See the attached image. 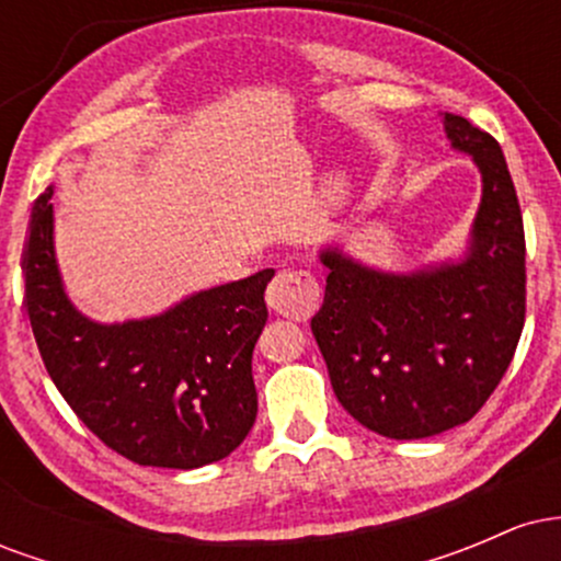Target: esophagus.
<instances>
[{
	"mask_svg": "<svg viewBox=\"0 0 561 561\" xmlns=\"http://www.w3.org/2000/svg\"><path fill=\"white\" fill-rule=\"evenodd\" d=\"M319 300V285L308 272H282L266 289L268 308L285 317L308 313Z\"/></svg>",
	"mask_w": 561,
	"mask_h": 561,
	"instance_id": "1",
	"label": "esophagus"
}]
</instances>
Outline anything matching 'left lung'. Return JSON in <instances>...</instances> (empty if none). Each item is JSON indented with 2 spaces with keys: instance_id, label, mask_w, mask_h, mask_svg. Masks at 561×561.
<instances>
[{
  "instance_id": "obj_1",
  "label": "left lung",
  "mask_w": 561,
  "mask_h": 561,
  "mask_svg": "<svg viewBox=\"0 0 561 561\" xmlns=\"http://www.w3.org/2000/svg\"><path fill=\"white\" fill-rule=\"evenodd\" d=\"M450 147L482 179L465 253L385 272L327 244L324 302L311 319L332 390L371 433L420 440L465 424L512 364L525 324V231L491 134L440 113Z\"/></svg>"
}]
</instances>
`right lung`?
<instances>
[{
    "label": "right lung",
    "instance_id": "1",
    "mask_svg": "<svg viewBox=\"0 0 561 561\" xmlns=\"http://www.w3.org/2000/svg\"><path fill=\"white\" fill-rule=\"evenodd\" d=\"M53 186L34 203L23 253L25 311L49 377L107 448L141 467L227 459L259 414L253 347L274 268L186 295L156 317L89 319L62 285Z\"/></svg>",
    "mask_w": 561,
    "mask_h": 561
}]
</instances>
